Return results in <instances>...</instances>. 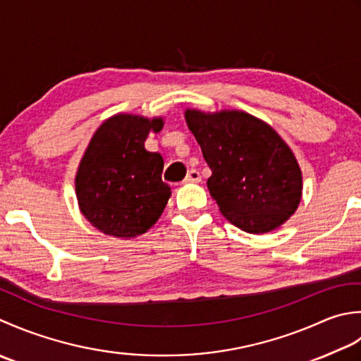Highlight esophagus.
Instances as JSON below:
<instances>
[{
    "label": "esophagus",
    "instance_id": "esophagus-1",
    "mask_svg": "<svg viewBox=\"0 0 361 361\" xmlns=\"http://www.w3.org/2000/svg\"><path fill=\"white\" fill-rule=\"evenodd\" d=\"M185 182H188V183L201 182V173L197 170H190L188 174H187V178H185Z\"/></svg>",
    "mask_w": 361,
    "mask_h": 361
}]
</instances>
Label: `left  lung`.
<instances>
[{"label": "left lung", "instance_id": "left-lung-1", "mask_svg": "<svg viewBox=\"0 0 361 361\" xmlns=\"http://www.w3.org/2000/svg\"><path fill=\"white\" fill-rule=\"evenodd\" d=\"M185 120L212 170L210 195L233 226L249 233L271 232L296 212L302 173L273 128L240 110L188 109Z\"/></svg>", "mask_w": 361, "mask_h": 361}]
</instances>
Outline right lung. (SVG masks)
I'll use <instances>...</instances> for the list:
<instances>
[{
  "instance_id": "1",
  "label": "right lung",
  "mask_w": 361,
  "mask_h": 361,
  "mask_svg": "<svg viewBox=\"0 0 361 361\" xmlns=\"http://www.w3.org/2000/svg\"><path fill=\"white\" fill-rule=\"evenodd\" d=\"M161 118L118 114L94 132L76 174V196L82 215L102 233L135 238L156 224L171 188L161 180L164 159L145 148L149 130Z\"/></svg>"
}]
</instances>
